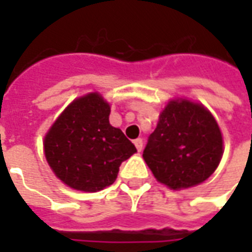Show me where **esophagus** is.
<instances>
[{
    "instance_id": "obj_1",
    "label": "esophagus",
    "mask_w": 252,
    "mask_h": 252,
    "mask_svg": "<svg viewBox=\"0 0 252 252\" xmlns=\"http://www.w3.org/2000/svg\"><path fill=\"white\" fill-rule=\"evenodd\" d=\"M133 143H135V146H136L137 151H142V150H143V140H142V139L139 137V139H136V140H135Z\"/></svg>"
}]
</instances>
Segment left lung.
Wrapping results in <instances>:
<instances>
[{"instance_id": "8db88e82", "label": "left lung", "mask_w": 252, "mask_h": 252, "mask_svg": "<svg viewBox=\"0 0 252 252\" xmlns=\"http://www.w3.org/2000/svg\"><path fill=\"white\" fill-rule=\"evenodd\" d=\"M221 155L222 137L216 120L204 106L189 101L169 102L143 151L155 178L171 189L204 182Z\"/></svg>"}]
</instances>
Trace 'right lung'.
Wrapping results in <instances>:
<instances>
[{
    "label": "right lung",
    "instance_id": "1",
    "mask_svg": "<svg viewBox=\"0 0 252 252\" xmlns=\"http://www.w3.org/2000/svg\"><path fill=\"white\" fill-rule=\"evenodd\" d=\"M110 108L98 93L72 101L44 139L48 164L72 189L98 191L112 185L120 164L136 153L121 129L109 124Z\"/></svg>",
    "mask_w": 252,
    "mask_h": 252
}]
</instances>
